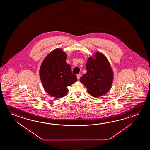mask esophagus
I'll use <instances>...</instances> for the list:
<instances>
[{
  "label": "esophagus",
  "instance_id": "1",
  "mask_svg": "<svg viewBox=\"0 0 150 150\" xmlns=\"http://www.w3.org/2000/svg\"><path fill=\"white\" fill-rule=\"evenodd\" d=\"M81 75L80 74H77V78L78 79V80L79 79L80 77H81Z\"/></svg>",
  "mask_w": 150,
  "mask_h": 150
}]
</instances>
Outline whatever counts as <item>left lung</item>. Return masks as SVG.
<instances>
[{
    "label": "left lung",
    "mask_w": 150,
    "mask_h": 150,
    "mask_svg": "<svg viewBox=\"0 0 150 150\" xmlns=\"http://www.w3.org/2000/svg\"><path fill=\"white\" fill-rule=\"evenodd\" d=\"M95 59L90 57L86 63L87 73L79 79L91 96L98 97L106 94L113 81V72L108 59L100 53H96Z\"/></svg>",
    "instance_id": "left-lung-1"
}]
</instances>
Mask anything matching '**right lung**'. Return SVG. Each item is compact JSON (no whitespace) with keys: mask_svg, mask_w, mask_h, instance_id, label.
Returning <instances> with one entry per match:
<instances>
[{"mask_svg":"<svg viewBox=\"0 0 150 150\" xmlns=\"http://www.w3.org/2000/svg\"><path fill=\"white\" fill-rule=\"evenodd\" d=\"M67 55L61 49L52 51L44 59L40 69V77L47 93L59 98L67 93V86L77 81L66 62Z\"/></svg>","mask_w":150,"mask_h":150,"instance_id":"add662e5","label":"right lung"}]
</instances>
